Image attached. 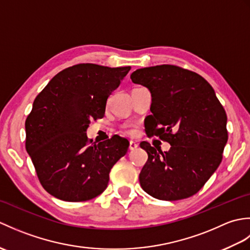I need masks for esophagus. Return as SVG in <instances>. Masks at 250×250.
Masks as SVG:
<instances>
[{
    "instance_id": "obj_1",
    "label": "esophagus",
    "mask_w": 250,
    "mask_h": 250,
    "mask_svg": "<svg viewBox=\"0 0 250 250\" xmlns=\"http://www.w3.org/2000/svg\"><path fill=\"white\" fill-rule=\"evenodd\" d=\"M137 147H139V144H137V143H135L133 141L130 142V144H129V149L130 150H135V149H137Z\"/></svg>"
}]
</instances>
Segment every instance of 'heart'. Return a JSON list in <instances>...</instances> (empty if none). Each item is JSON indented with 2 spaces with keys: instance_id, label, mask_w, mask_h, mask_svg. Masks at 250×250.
<instances>
[{
  "instance_id": "obj_1",
  "label": "heart",
  "mask_w": 250,
  "mask_h": 250,
  "mask_svg": "<svg viewBox=\"0 0 250 250\" xmlns=\"http://www.w3.org/2000/svg\"><path fill=\"white\" fill-rule=\"evenodd\" d=\"M126 132H128L129 134H132V133H133V132H134V130H133V129H128V130H126Z\"/></svg>"
}]
</instances>
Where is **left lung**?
Returning <instances> with one entry per match:
<instances>
[{
	"label": "left lung",
	"instance_id": "left-lung-1",
	"mask_svg": "<svg viewBox=\"0 0 250 250\" xmlns=\"http://www.w3.org/2000/svg\"><path fill=\"white\" fill-rule=\"evenodd\" d=\"M131 79L151 92L147 135L171 145L163 152L141 143L148 155L140 174L141 187L158 200L189 198L221 163L228 142L226 110L203 77L179 66L139 68Z\"/></svg>",
	"mask_w": 250,
	"mask_h": 250
}]
</instances>
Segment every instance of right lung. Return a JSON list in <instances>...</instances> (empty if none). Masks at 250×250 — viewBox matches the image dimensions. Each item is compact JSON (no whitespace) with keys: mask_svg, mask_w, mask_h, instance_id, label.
I'll return each instance as SVG.
<instances>
[{"mask_svg":"<svg viewBox=\"0 0 250 250\" xmlns=\"http://www.w3.org/2000/svg\"><path fill=\"white\" fill-rule=\"evenodd\" d=\"M130 66L82 63L58 73L33 102L25 120V148L47 192L83 202L106 189L109 172L129 143L122 137L91 145L90 120L102 118L111 92Z\"/></svg>","mask_w":250,"mask_h":250,"instance_id":"obj_1","label":"right lung"}]
</instances>
